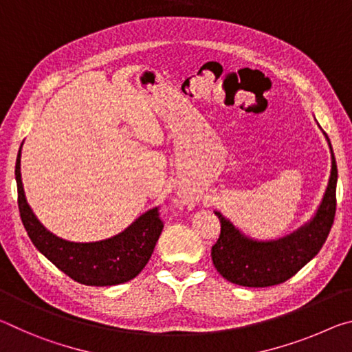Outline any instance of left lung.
I'll use <instances>...</instances> for the list:
<instances>
[{
    "instance_id": "1",
    "label": "left lung",
    "mask_w": 352,
    "mask_h": 352,
    "mask_svg": "<svg viewBox=\"0 0 352 352\" xmlns=\"http://www.w3.org/2000/svg\"><path fill=\"white\" fill-rule=\"evenodd\" d=\"M322 135L331 149V176L318 209L301 228L276 240H256L248 237L221 212L215 210L221 223V232L212 246L210 256L217 272L224 279L241 287L278 285L295 276L318 254L336 217L338 177L331 140L324 131Z\"/></svg>"
}]
</instances>
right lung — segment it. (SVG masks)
Wrapping results in <instances>:
<instances>
[{"label": "right lung", "mask_w": 352, "mask_h": 352, "mask_svg": "<svg viewBox=\"0 0 352 352\" xmlns=\"http://www.w3.org/2000/svg\"><path fill=\"white\" fill-rule=\"evenodd\" d=\"M23 146V143H21ZM21 146L15 164L20 217L34 246L60 272L84 285L109 287L134 279L151 257L164 223L157 207L132 221L122 232L100 241H70L46 229L28 204L21 182Z\"/></svg>", "instance_id": "1"}]
</instances>
